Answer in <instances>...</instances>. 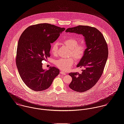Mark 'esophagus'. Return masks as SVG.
Masks as SVG:
<instances>
[{
	"label": "esophagus",
	"mask_w": 124,
	"mask_h": 124,
	"mask_svg": "<svg viewBox=\"0 0 124 124\" xmlns=\"http://www.w3.org/2000/svg\"><path fill=\"white\" fill-rule=\"evenodd\" d=\"M60 73H61V74H62V75H65V73L64 72L62 71V70H61V71H60Z\"/></svg>",
	"instance_id": "1"
}]
</instances>
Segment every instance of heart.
Returning a JSON list of instances; mask_svg holds the SVG:
<instances>
[{
	"mask_svg": "<svg viewBox=\"0 0 124 124\" xmlns=\"http://www.w3.org/2000/svg\"><path fill=\"white\" fill-rule=\"evenodd\" d=\"M63 43L70 49V56H73L77 61L80 60L83 57L86 50V46L84 44H78V40L72 37L65 39ZM51 52L53 54L56 55L58 52V45L56 43L53 44ZM74 62V58L70 57L68 58H61L57 60L55 64L60 70L65 71L71 67Z\"/></svg>",
	"mask_w": 124,
	"mask_h": 124,
	"instance_id": "obj_1",
	"label": "heart"
}]
</instances>
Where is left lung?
Returning <instances> with one entry per match:
<instances>
[{
  "mask_svg": "<svg viewBox=\"0 0 124 124\" xmlns=\"http://www.w3.org/2000/svg\"><path fill=\"white\" fill-rule=\"evenodd\" d=\"M66 32L81 34L85 37V54L77 67H84L82 73L71 72L72 77L69 87L76 92H83L92 88L101 76L108 57L107 43L101 33L97 28L88 25L69 28Z\"/></svg>",
  "mask_w": 124,
  "mask_h": 124,
  "instance_id": "8db88e82",
  "label": "left lung"
}]
</instances>
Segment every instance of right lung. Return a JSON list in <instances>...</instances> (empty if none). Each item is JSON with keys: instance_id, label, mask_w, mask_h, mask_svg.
Segmentation results:
<instances>
[{"instance_id": "right-lung-1", "label": "right lung", "mask_w": 124, "mask_h": 124, "mask_svg": "<svg viewBox=\"0 0 124 124\" xmlns=\"http://www.w3.org/2000/svg\"><path fill=\"white\" fill-rule=\"evenodd\" d=\"M64 30L50 23H39L28 27L20 36L17 47L16 66L23 81L31 90L39 91L47 89L59 74V70L54 67L43 69L42 62L50 56L51 44Z\"/></svg>"}]
</instances>
